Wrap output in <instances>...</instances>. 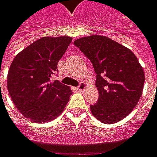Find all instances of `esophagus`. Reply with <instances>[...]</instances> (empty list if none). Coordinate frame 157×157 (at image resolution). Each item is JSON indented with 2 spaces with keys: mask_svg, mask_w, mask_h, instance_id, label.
Masks as SVG:
<instances>
[{
  "mask_svg": "<svg viewBox=\"0 0 157 157\" xmlns=\"http://www.w3.org/2000/svg\"><path fill=\"white\" fill-rule=\"evenodd\" d=\"M86 85L84 82H80L79 85H78V86L77 87V89L78 90V91H83L84 89H86Z\"/></svg>",
  "mask_w": 157,
  "mask_h": 157,
  "instance_id": "esophagus-1",
  "label": "esophagus"
}]
</instances>
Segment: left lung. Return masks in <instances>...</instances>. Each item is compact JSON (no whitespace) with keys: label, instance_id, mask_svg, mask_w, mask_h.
I'll list each match as a JSON object with an SVG mask.
<instances>
[{"label":"left lung","instance_id":"obj_1","mask_svg":"<svg viewBox=\"0 0 157 157\" xmlns=\"http://www.w3.org/2000/svg\"><path fill=\"white\" fill-rule=\"evenodd\" d=\"M74 44L92 62L99 98L90 105L92 114L113 124L129 115L142 95L145 75L135 54L102 36L78 38Z\"/></svg>","mask_w":157,"mask_h":157}]
</instances>
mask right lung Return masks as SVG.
<instances>
[{"instance_id": "add662e5", "label": "right lung", "mask_w": 157, "mask_h": 157, "mask_svg": "<svg viewBox=\"0 0 157 157\" xmlns=\"http://www.w3.org/2000/svg\"><path fill=\"white\" fill-rule=\"evenodd\" d=\"M72 38L44 36L21 51L11 62L7 87L15 106L35 122L50 121L60 115L72 92L52 80L57 65Z\"/></svg>"}]
</instances>
